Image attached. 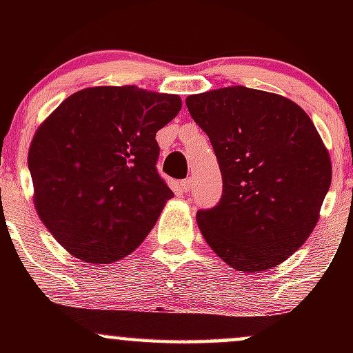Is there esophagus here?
Masks as SVG:
<instances>
[{"label":"esophagus","mask_w":353,"mask_h":353,"mask_svg":"<svg viewBox=\"0 0 353 353\" xmlns=\"http://www.w3.org/2000/svg\"><path fill=\"white\" fill-rule=\"evenodd\" d=\"M190 188H192V181H190V177H188V179H184V181H181L182 192H189Z\"/></svg>","instance_id":"1"}]
</instances>
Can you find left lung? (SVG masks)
<instances>
[{"label": "left lung", "instance_id": "left-lung-1", "mask_svg": "<svg viewBox=\"0 0 353 353\" xmlns=\"http://www.w3.org/2000/svg\"><path fill=\"white\" fill-rule=\"evenodd\" d=\"M185 104L222 174L221 201L197 210L205 242L242 272L282 264L310 236L330 188V157L314 123L290 99L245 86Z\"/></svg>", "mask_w": 353, "mask_h": 353}]
</instances>
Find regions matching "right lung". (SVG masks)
Listing matches in <instances>:
<instances>
[{"instance_id": "right-lung-1", "label": "right lung", "mask_w": 353, "mask_h": 353, "mask_svg": "<svg viewBox=\"0 0 353 353\" xmlns=\"http://www.w3.org/2000/svg\"><path fill=\"white\" fill-rule=\"evenodd\" d=\"M179 111L176 94L88 88L36 131L28 156L36 210L68 252L109 264L148 237L174 196L156 168V132Z\"/></svg>"}]
</instances>
